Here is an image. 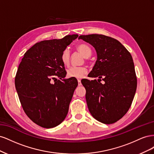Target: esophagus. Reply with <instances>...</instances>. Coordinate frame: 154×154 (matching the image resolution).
Segmentation results:
<instances>
[{"instance_id":"esophagus-1","label":"esophagus","mask_w":154,"mask_h":154,"mask_svg":"<svg viewBox=\"0 0 154 154\" xmlns=\"http://www.w3.org/2000/svg\"><path fill=\"white\" fill-rule=\"evenodd\" d=\"M78 85H82L80 79H78Z\"/></svg>"}]
</instances>
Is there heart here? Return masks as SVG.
Returning a JSON list of instances; mask_svg holds the SVG:
<instances>
[{"label": "heart", "mask_w": 154, "mask_h": 154, "mask_svg": "<svg viewBox=\"0 0 154 154\" xmlns=\"http://www.w3.org/2000/svg\"><path fill=\"white\" fill-rule=\"evenodd\" d=\"M77 49L83 54L85 58L89 57L92 51L89 46L87 44H81L77 45ZM61 61L65 66H68L70 63V51L69 49H65L61 54ZM87 72V69L85 67L83 66H72L67 70V75L69 77L75 78H82L85 76Z\"/></svg>", "instance_id": "heart-1"}]
</instances>
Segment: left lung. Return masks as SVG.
Wrapping results in <instances>:
<instances>
[{"label": "left lung", "mask_w": 154, "mask_h": 154, "mask_svg": "<svg viewBox=\"0 0 154 154\" xmlns=\"http://www.w3.org/2000/svg\"><path fill=\"white\" fill-rule=\"evenodd\" d=\"M78 39L92 45L97 53L88 76L98 80L82 82L88 109L98 122L114 123L127 112L136 94L137 78L132 56L118 40L109 36L92 34L80 35Z\"/></svg>", "instance_id": "1"}]
</instances>
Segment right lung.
<instances>
[{"label": "right lung", "mask_w": 154, "mask_h": 154, "mask_svg": "<svg viewBox=\"0 0 154 154\" xmlns=\"http://www.w3.org/2000/svg\"><path fill=\"white\" fill-rule=\"evenodd\" d=\"M78 36L67 35L35 44L26 51L18 66L15 83L22 106L30 119L42 127H57L68 113L78 81L64 78L67 72L60 57Z\"/></svg>", "instance_id": "obj_1"}]
</instances>
